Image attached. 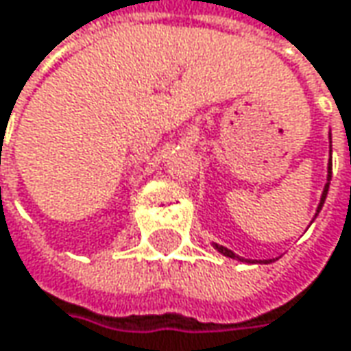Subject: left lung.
Wrapping results in <instances>:
<instances>
[{
	"instance_id": "left-lung-1",
	"label": "left lung",
	"mask_w": 351,
	"mask_h": 351,
	"mask_svg": "<svg viewBox=\"0 0 351 351\" xmlns=\"http://www.w3.org/2000/svg\"><path fill=\"white\" fill-rule=\"evenodd\" d=\"M330 180H332V158H330V165H328V182H326V189H324V195H322V200H319V206H318V213L322 210V204H324V200H326V195H328V189H330ZM217 246V250L220 252V254H224V256L228 258H238L232 250H228V248H224V246H218V244H215ZM238 260H242V258H238ZM272 262V260H270Z\"/></svg>"
}]
</instances>
